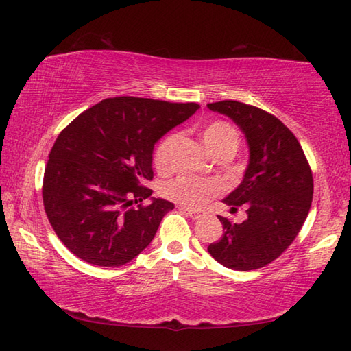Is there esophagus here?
I'll return each instance as SVG.
<instances>
[{
    "mask_svg": "<svg viewBox=\"0 0 351 351\" xmlns=\"http://www.w3.org/2000/svg\"><path fill=\"white\" fill-rule=\"evenodd\" d=\"M179 210H180V213H183L185 214V216H188V217H191V219H199V217H202V214L199 213V211H194V210H189V208H186V206H179Z\"/></svg>",
    "mask_w": 351,
    "mask_h": 351,
    "instance_id": "34e87169",
    "label": "esophagus"
}]
</instances>
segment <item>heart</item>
<instances>
[{"label":"heart","mask_w":351,"mask_h":351,"mask_svg":"<svg viewBox=\"0 0 351 351\" xmlns=\"http://www.w3.org/2000/svg\"><path fill=\"white\" fill-rule=\"evenodd\" d=\"M202 141L214 157L234 154L239 145V134L234 126L223 120H213L202 128ZM177 141L176 134H169L157 145L154 151V166L160 172H168L171 169L172 149ZM220 188L214 180L200 179L193 176H180L169 180L163 186L166 197L177 202L186 208H202L213 197L219 194Z\"/></svg>","instance_id":"1"}]
</instances>
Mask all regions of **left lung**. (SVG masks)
Here are the masks:
<instances>
[{
    "mask_svg": "<svg viewBox=\"0 0 351 351\" xmlns=\"http://www.w3.org/2000/svg\"><path fill=\"white\" fill-rule=\"evenodd\" d=\"M208 108L228 115L242 129L250 146L243 180L223 202L248 217L223 225L220 241L208 247L226 268L250 271L268 265L299 234L313 200V174L302 146L273 114L234 100L210 103Z\"/></svg>",
    "mask_w": 351,
    "mask_h": 351,
    "instance_id": "obj_1",
    "label": "left lung"
}]
</instances>
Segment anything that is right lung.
Returning a JSON list of instances; mask_svg holds the SVG:
<instances>
[{
  "instance_id": "1",
  "label": "right lung",
  "mask_w": 351,
  "mask_h": 351,
  "mask_svg": "<svg viewBox=\"0 0 351 351\" xmlns=\"http://www.w3.org/2000/svg\"><path fill=\"white\" fill-rule=\"evenodd\" d=\"M200 106L114 97L73 119L55 140L43 179V204L64 247L92 265L120 267L152 242L174 205L152 199L156 141Z\"/></svg>"
}]
</instances>
